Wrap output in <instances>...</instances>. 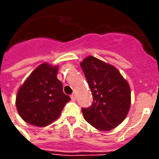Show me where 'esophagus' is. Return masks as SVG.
<instances>
[{
  "instance_id": "obj_1",
  "label": "esophagus",
  "mask_w": 159,
  "mask_h": 159,
  "mask_svg": "<svg viewBox=\"0 0 159 159\" xmlns=\"http://www.w3.org/2000/svg\"><path fill=\"white\" fill-rule=\"evenodd\" d=\"M70 99H71L72 101H75V100H76V94H75V93H72V94L70 95Z\"/></svg>"
}]
</instances>
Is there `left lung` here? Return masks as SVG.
Instances as JSON below:
<instances>
[{"label":"left lung","mask_w":159,"mask_h":159,"mask_svg":"<svg viewBox=\"0 0 159 159\" xmlns=\"http://www.w3.org/2000/svg\"><path fill=\"white\" fill-rule=\"evenodd\" d=\"M93 103L82 108L83 117L92 126L102 131L116 128L127 117L130 107V88L118 70L93 56L81 63Z\"/></svg>","instance_id":"1"}]
</instances>
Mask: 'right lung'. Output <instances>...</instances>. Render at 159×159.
Masks as SVG:
<instances>
[{
  "instance_id": "obj_1",
  "label": "right lung",
  "mask_w": 159,
  "mask_h": 159,
  "mask_svg": "<svg viewBox=\"0 0 159 159\" xmlns=\"http://www.w3.org/2000/svg\"><path fill=\"white\" fill-rule=\"evenodd\" d=\"M58 66L40 65L19 88L16 107L26 123L44 127L55 121L70 98L63 92L57 78Z\"/></svg>"
}]
</instances>
